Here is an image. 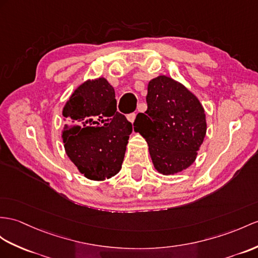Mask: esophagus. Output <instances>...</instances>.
<instances>
[{"instance_id":"34e87169","label":"esophagus","mask_w":258,"mask_h":258,"mask_svg":"<svg viewBox=\"0 0 258 258\" xmlns=\"http://www.w3.org/2000/svg\"><path fill=\"white\" fill-rule=\"evenodd\" d=\"M127 119H128V120H129L131 123H134L135 119H136V112H131V114L127 115Z\"/></svg>"}]
</instances>
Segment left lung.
<instances>
[{
    "mask_svg": "<svg viewBox=\"0 0 258 258\" xmlns=\"http://www.w3.org/2000/svg\"><path fill=\"white\" fill-rule=\"evenodd\" d=\"M148 109L134 122L149 146L156 171L173 175L189 167L202 146L207 122L203 105L179 82L160 75L148 85Z\"/></svg>",
    "mask_w": 258,
    "mask_h": 258,
    "instance_id": "obj_1",
    "label": "left lung"
}]
</instances>
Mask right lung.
I'll use <instances>...</instances> for the list:
<instances>
[{
    "instance_id": "obj_1",
    "label": "right lung",
    "mask_w": 258,
    "mask_h": 258,
    "mask_svg": "<svg viewBox=\"0 0 258 258\" xmlns=\"http://www.w3.org/2000/svg\"><path fill=\"white\" fill-rule=\"evenodd\" d=\"M62 131L67 155L92 180L120 171L133 124L117 111L115 90L104 78L87 80L66 103Z\"/></svg>"
}]
</instances>
